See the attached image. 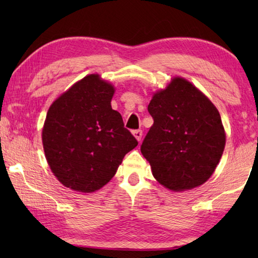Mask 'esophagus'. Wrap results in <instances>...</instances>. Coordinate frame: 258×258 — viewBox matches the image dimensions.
Wrapping results in <instances>:
<instances>
[{
    "label": "esophagus",
    "mask_w": 258,
    "mask_h": 258,
    "mask_svg": "<svg viewBox=\"0 0 258 258\" xmlns=\"http://www.w3.org/2000/svg\"><path fill=\"white\" fill-rule=\"evenodd\" d=\"M133 135L135 138H137L138 141H141V138H142V131L141 130H135L133 131Z\"/></svg>",
    "instance_id": "esophagus-1"
}]
</instances>
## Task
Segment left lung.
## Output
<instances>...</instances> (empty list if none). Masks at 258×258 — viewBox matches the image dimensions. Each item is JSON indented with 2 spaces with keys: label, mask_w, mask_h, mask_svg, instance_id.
I'll return each mask as SVG.
<instances>
[{
  "label": "left lung",
  "mask_w": 258,
  "mask_h": 258,
  "mask_svg": "<svg viewBox=\"0 0 258 258\" xmlns=\"http://www.w3.org/2000/svg\"><path fill=\"white\" fill-rule=\"evenodd\" d=\"M154 125L141 145L157 181L169 190L202 185L223 154L225 133L215 106L197 87L176 77L148 106Z\"/></svg>",
  "instance_id": "obj_1"
}]
</instances>
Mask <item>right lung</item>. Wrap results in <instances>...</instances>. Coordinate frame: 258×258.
<instances>
[{
    "label": "right lung",
    "mask_w": 258,
    "mask_h": 258,
    "mask_svg": "<svg viewBox=\"0 0 258 258\" xmlns=\"http://www.w3.org/2000/svg\"><path fill=\"white\" fill-rule=\"evenodd\" d=\"M113 87L89 75L52 103L42 132L47 163L64 186L99 190L111 180L138 140L111 108Z\"/></svg>",
    "instance_id": "1"
}]
</instances>
